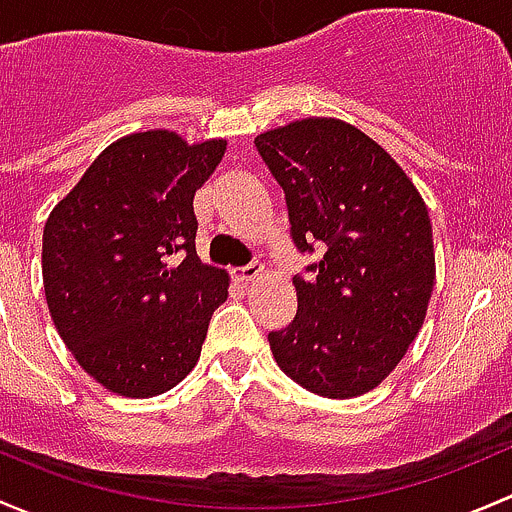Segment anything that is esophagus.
Instances as JSON below:
<instances>
[{
	"label": "esophagus",
	"instance_id": "1",
	"mask_svg": "<svg viewBox=\"0 0 512 512\" xmlns=\"http://www.w3.org/2000/svg\"><path fill=\"white\" fill-rule=\"evenodd\" d=\"M261 273H263V268L258 266V263H249V266H244V268H236L234 278L239 283H251V281H256Z\"/></svg>",
	"mask_w": 512,
	"mask_h": 512
}]
</instances>
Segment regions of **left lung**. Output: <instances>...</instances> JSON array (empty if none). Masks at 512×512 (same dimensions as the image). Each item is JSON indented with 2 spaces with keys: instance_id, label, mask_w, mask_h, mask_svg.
<instances>
[{
  "instance_id": "left-lung-1",
  "label": "left lung",
  "mask_w": 512,
  "mask_h": 512,
  "mask_svg": "<svg viewBox=\"0 0 512 512\" xmlns=\"http://www.w3.org/2000/svg\"><path fill=\"white\" fill-rule=\"evenodd\" d=\"M254 142L286 192L293 244L325 249L310 281L293 278L298 313L268 333L273 357L320 397L367 394L424 325L436 281L429 209L394 157L345 120H293Z\"/></svg>"
}]
</instances>
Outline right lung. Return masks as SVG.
Masks as SVG:
<instances>
[{
	"mask_svg": "<svg viewBox=\"0 0 512 512\" xmlns=\"http://www.w3.org/2000/svg\"><path fill=\"white\" fill-rule=\"evenodd\" d=\"M224 152L226 140L189 145L172 130L125 135L46 219L49 313L78 365L108 392L155 397L197 365L229 273L199 261L192 204Z\"/></svg>",
	"mask_w": 512,
	"mask_h": 512,
	"instance_id": "1",
	"label": "right lung"
}]
</instances>
